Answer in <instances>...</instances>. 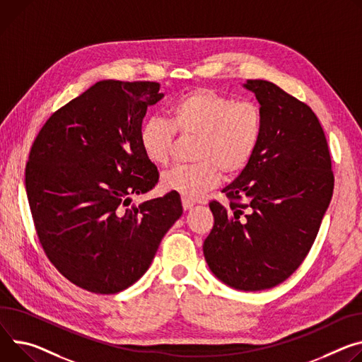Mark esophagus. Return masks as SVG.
I'll list each match as a JSON object with an SVG mask.
<instances>
[{"label": "esophagus", "mask_w": 362, "mask_h": 362, "mask_svg": "<svg viewBox=\"0 0 362 362\" xmlns=\"http://www.w3.org/2000/svg\"><path fill=\"white\" fill-rule=\"evenodd\" d=\"M193 205H194V204H193L192 201H189V199H186V198H183V199H182V206H183V209H185V211L192 209V208H193Z\"/></svg>", "instance_id": "1"}]
</instances>
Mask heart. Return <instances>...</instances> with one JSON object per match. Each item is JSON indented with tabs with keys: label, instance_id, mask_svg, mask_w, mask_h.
<instances>
[{
	"label": "heart",
	"instance_id": "1",
	"mask_svg": "<svg viewBox=\"0 0 362 362\" xmlns=\"http://www.w3.org/2000/svg\"><path fill=\"white\" fill-rule=\"evenodd\" d=\"M262 115L251 101L235 103L211 89H194L170 107V121L146 119L140 128V147L148 163L169 161L175 133L198 137L192 166H180L161 175L160 187L192 201L214 189L222 172L238 175L252 158L261 137Z\"/></svg>",
	"mask_w": 362,
	"mask_h": 362
}]
</instances>
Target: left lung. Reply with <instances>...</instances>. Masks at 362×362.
<instances>
[{"mask_svg": "<svg viewBox=\"0 0 362 362\" xmlns=\"http://www.w3.org/2000/svg\"><path fill=\"white\" fill-rule=\"evenodd\" d=\"M243 86L259 104L261 137L245 169L222 189L229 208L209 204L215 223L204 255L226 286L258 291L283 283L306 258L332 198L334 173L325 133L306 104L269 81Z\"/></svg>", "mask_w": 362, "mask_h": 362, "instance_id": "obj_1", "label": "left lung"}]
</instances>
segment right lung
<instances>
[{"mask_svg": "<svg viewBox=\"0 0 362 362\" xmlns=\"http://www.w3.org/2000/svg\"><path fill=\"white\" fill-rule=\"evenodd\" d=\"M157 82L100 81L57 110L33 143L25 192L40 244L74 284L114 294L150 267L180 218L175 192L133 205L158 180L140 147Z\"/></svg>", "mask_w": 362, "mask_h": 362, "instance_id": "right-lung-1", "label": "right lung"}]
</instances>
